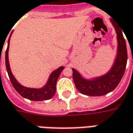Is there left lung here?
Instances as JSON below:
<instances>
[{"label":"left lung","instance_id":"8db88e82","mask_svg":"<svg viewBox=\"0 0 133 133\" xmlns=\"http://www.w3.org/2000/svg\"><path fill=\"white\" fill-rule=\"evenodd\" d=\"M113 25L116 28L117 33L118 54L111 70L106 75L89 81L82 78L77 71L72 69L73 79L76 88L81 94L90 96L105 95L116 88L124 76L127 62L126 42L121 29L117 28L114 23Z\"/></svg>","mask_w":133,"mask_h":133}]
</instances>
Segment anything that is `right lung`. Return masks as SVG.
<instances>
[{
	"instance_id": "1",
	"label": "right lung",
	"mask_w": 133,
	"mask_h": 133,
	"mask_svg": "<svg viewBox=\"0 0 133 133\" xmlns=\"http://www.w3.org/2000/svg\"><path fill=\"white\" fill-rule=\"evenodd\" d=\"M12 35V34H11ZM11 35L8 40V46L6 51V68L7 73L9 77V79L12 82L14 88L16 90L18 94L23 96V98H28L31 101H43V100H48L54 96L56 93V84L59 74H61L62 71L65 68L64 67H60L56 71H54L51 74L48 82L46 85L41 88V89H34V88H28L22 86L21 84L17 82L14 76L12 75V71L9 67V57H8V52H9V40Z\"/></svg>"
}]
</instances>
